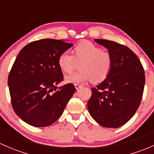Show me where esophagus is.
Instances as JSON below:
<instances>
[{"label":"esophagus","mask_w":154,"mask_h":154,"mask_svg":"<svg viewBox=\"0 0 154 154\" xmlns=\"http://www.w3.org/2000/svg\"><path fill=\"white\" fill-rule=\"evenodd\" d=\"M74 86H75V88L77 90H78L79 88H80L82 87L81 85H79V84H75V85H74Z\"/></svg>","instance_id":"obj_1"}]
</instances>
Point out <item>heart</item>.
Here are the masks:
<instances>
[{
	"mask_svg": "<svg viewBox=\"0 0 154 154\" xmlns=\"http://www.w3.org/2000/svg\"><path fill=\"white\" fill-rule=\"evenodd\" d=\"M73 54L66 51L58 57V66L64 72H71L81 63L80 71L65 77L66 83L83 84L88 81L101 83L109 75L112 68V58L109 53L88 41H83L74 48Z\"/></svg>",
	"mask_w": 154,
	"mask_h": 154,
	"instance_id": "heart-1",
	"label": "heart"
}]
</instances>
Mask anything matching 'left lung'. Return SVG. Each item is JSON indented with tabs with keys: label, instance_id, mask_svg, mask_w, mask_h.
I'll use <instances>...</instances> for the list:
<instances>
[{
	"label": "left lung",
	"instance_id": "8db88e82",
	"mask_svg": "<svg viewBox=\"0 0 154 154\" xmlns=\"http://www.w3.org/2000/svg\"><path fill=\"white\" fill-rule=\"evenodd\" d=\"M94 42L108 50L112 68L106 80L91 88L88 110L100 125L118 128L134 116L140 105L145 83L144 68L127 46L106 39Z\"/></svg>",
	"mask_w": 154,
	"mask_h": 154
}]
</instances>
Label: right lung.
Here are the masks:
<instances>
[{
    "mask_svg": "<svg viewBox=\"0 0 154 154\" xmlns=\"http://www.w3.org/2000/svg\"><path fill=\"white\" fill-rule=\"evenodd\" d=\"M73 45L64 39L45 38L27 45L17 56L8 86L14 111L28 125L54 124L75 92L71 83L57 87L63 80L58 57Z\"/></svg>",
    "mask_w": 154,
    "mask_h": 154,
    "instance_id": "obj_1",
    "label": "right lung"
}]
</instances>
